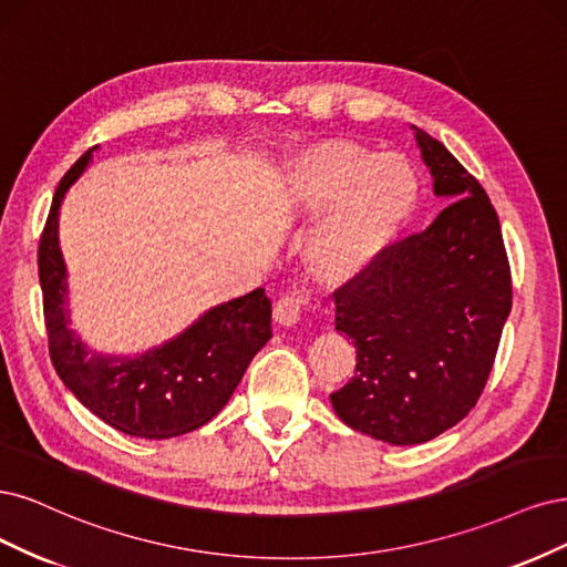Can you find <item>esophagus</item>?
<instances>
[{
  "label": "esophagus",
  "mask_w": 567,
  "mask_h": 567,
  "mask_svg": "<svg viewBox=\"0 0 567 567\" xmlns=\"http://www.w3.org/2000/svg\"><path fill=\"white\" fill-rule=\"evenodd\" d=\"M303 310H306L303 297L285 295V297L278 299L276 308H272V318H276L278 324L291 327V324H297V322L303 318Z\"/></svg>",
  "instance_id": "1"
}]
</instances>
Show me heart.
<instances>
[{
    "label": "heart",
    "mask_w": 567,
    "mask_h": 567,
    "mask_svg": "<svg viewBox=\"0 0 567 567\" xmlns=\"http://www.w3.org/2000/svg\"><path fill=\"white\" fill-rule=\"evenodd\" d=\"M278 193L291 216L316 218L303 245L308 270L320 282L346 285L364 276L408 226L419 174L405 155L320 141L282 162Z\"/></svg>",
    "instance_id": "heart-1"
}]
</instances>
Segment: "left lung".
<instances>
[{
	"label": "left lung",
	"instance_id": "1",
	"mask_svg": "<svg viewBox=\"0 0 567 567\" xmlns=\"http://www.w3.org/2000/svg\"><path fill=\"white\" fill-rule=\"evenodd\" d=\"M414 130L433 193L450 199L424 230L391 245L334 291L355 377L332 393L346 426L419 445L478 403L511 313V270L495 207L441 141Z\"/></svg>",
	"mask_w": 567,
	"mask_h": 567
}]
</instances>
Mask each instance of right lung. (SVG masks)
Instances as JSON below:
<instances>
[{
  "mask_svg": "<svg viewBox=\"0 0 567 567\" xmlns=\"http://www.w3.org/2000/svg\"><path fill=\"white\" fill-rule=\"evenodd\" d=\"M96 148L84 153L61 178L40 240L49 355L65 386L105 424L151 441L176 437L207 424L224 410L251 358L272 337L270 299L259 287L245 297L218 303L184 332L141 355L91 351L70 330L59 209Z\"/></svg>",
  "mask_w": 567,
  "mask_h": 567,
  "instance_id": "obj_1",
  "label": "right lung"
}]
</instances>
